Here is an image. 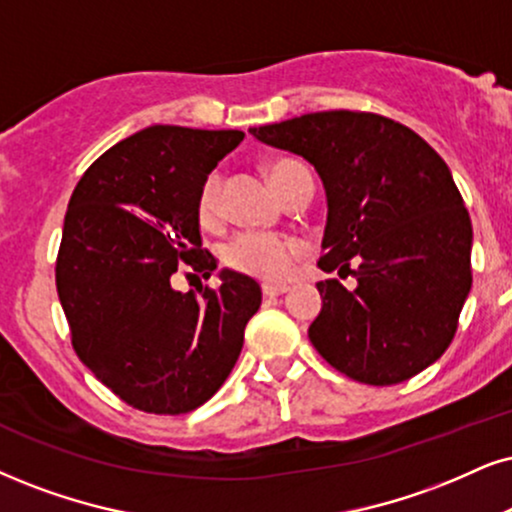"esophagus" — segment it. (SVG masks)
Returning a JSON list of instances; mask_svg holds the SVG:
<instances>
[{
    "instance_id": "obj_1",
    "label": "esophagus",
    "mask_w": 512,
    "mask_h": 512,
    "mask_svg": "<svg viewBox=\"0 0 512 512\" xmlns=\"http://www.w3.org/2000/svg\"><path fill=\"white\" fill-rule=\"evenodd\" d=\"M287 292H289L287 285H273V282H266V285H263V294H266L268 299H275V296H282Z\"/></svg>"
}]
</instances>
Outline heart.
<instances>
[{"label":"heart","instance_id":"obj_1","mask_svg":"<svg viewBox=\"0 0 512 512\" xmlns=\"http://www.w3.org/2000/svg\"><path fill=\"white\" fill-rule=\"evenodd\" d=\"M292 161H277L270 166V178ZM218 175H208L197 197V218L201 225H213L218 220ZM301 254V242L292 237L270 235V232H242L225 244V263L237 273L258 277L266 282H280L292 273L294 261Z\"/></svg>","mask_w":512,"mask_h":512}]
</instances>
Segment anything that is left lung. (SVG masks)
I'll use <instances>...</instances> for the list:
<instances>
[{
    "label": "left lung",
    "mask_w": 512,
    "mask_h": 512,
    "mask_svg": "<svg viewBox=\"0 0 512 512\" xmlns=\"http://www.w3.org/2000/svg\"><path fill=\"white\" fill-rule=\"evenodd\" d=\"M320 175L327 199L323 308L308 327L320 356L351 380H410L449 349L472 287V223L444 159L406 125L318 111L249 128ZM354 268H350V263Z\"/></svg>",
    "instance_id": "left-lung-1"
}]
</instances>
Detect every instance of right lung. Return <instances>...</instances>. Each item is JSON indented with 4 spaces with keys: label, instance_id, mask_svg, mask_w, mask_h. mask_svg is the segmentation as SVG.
<instances>
[{
    "label": "right lung",
    "instance_id": "1",
    "mask_svg": "<svg viewBox=\"0 0 512 512\" xmlns=\"http://www.w3.org/2000/svg\"><path fill=\"white\" fill-rule=\"evenodd\" d=\"M242 130L151 125L85 170L63 218L56 292L73 349L130 406L199 408L223 387L261 306L249 275L223 268L218 289L178 292L173 275L211 277L197 197Z\"/></svg>",
    "mask_w": 512,
    "mask_h": 512
}]
</instances>
